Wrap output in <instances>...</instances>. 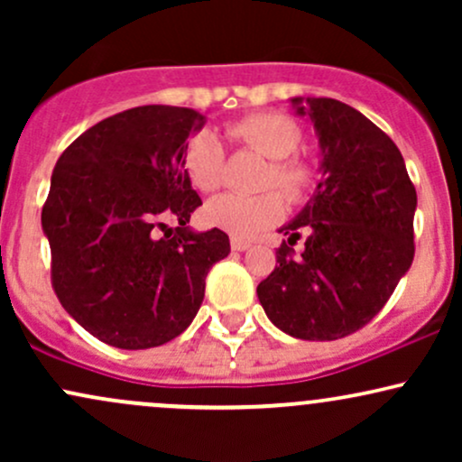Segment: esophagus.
I'll return each mask as SVG.
<instances>
[{"instance_id":"obj_1","label":"esophagus","mask_w":462,"mask_h":462,"mask_svg":"<svg viewBox=\"0 0 462 462\" xmlns=\"http://www.w3.org/2000/svg\"><path fill=\"white\" fill-rule=\"evenodd\" d=\"M230 245H232V249H235V252H245V249H247L249 245H252V243L245 241V238H236V236H232Z\"/></svg>"}]
</instances>
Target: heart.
I'll return each mask as SVG.
<instances>
[{"mask_svg": "<svg viewBox=\"0 0 462 462\" xmlns=\"http://www.w3.org/2000/svg\"><path fill=\"white\" fill-rule=\"evenodd\" d=\"M232 139L269 158L263 187L280 189L286 199L301 204L319 182V164L301 152L300 124L284 113H254L227 125ZM184 169L198 190L210 193L224 184L226 152L215 132L199 130L184 147ZM284 217V199L278 190L263 195H217L204 206L206 224L219 227L236 238H249Z\"/></svg>", "mask_w": 462, "mask_h": 462, "instance_id": "b5f03b06", "label": "heart"}]
</instances>
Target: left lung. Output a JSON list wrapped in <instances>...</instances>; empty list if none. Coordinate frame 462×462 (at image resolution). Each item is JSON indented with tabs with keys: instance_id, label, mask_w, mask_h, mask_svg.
Returning <instances> with one entry per match:
<instances>
[{
	"instance_id": "obj_1",
	"label": "left lung",
	"mask_w": 462,
	"mask_h": 462,
	"mask_svg": "<svg viewBox=\"0 0 462 462\" xmlns=\"http://www.w3.org/2000/svg\"><path fill=\"white\" fill-rule=\"evenodd\" d=\"M319 134L321 182L284 226L280 264L256 293L273 326L301 341H337L383 310L415 256L417 190L389 136L352 106L291 99ZM310 235L301 257L292 245Z\"/></svg>"
}]
</instances>
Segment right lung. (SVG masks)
<instances>
[{"instance_id": "1", "label": "right lung", "mask_w": 462, "mask_h": 462, "mask_svg": "<svg viewBox=\"0 0 462 462\" xmlns=\"http://www.w3.org/2000/svg\"><path fill=\"white\" fill-rule=\"evenodd\" d=\"M201 125L193 108L139 106L95 124L58 158L41 213L51 286L62 309L108 346L147 349L182 334L210 267L230 254L219 227H187L201 199L184 147Z\"/></svg>"}]
</instances>
